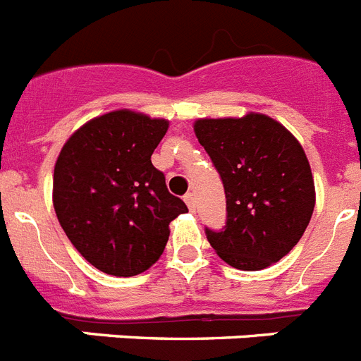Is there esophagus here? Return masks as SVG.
Returning <instances> with one entry per match:
<instances>
[{
  "label": "esophagus",
  "instance_id": "obj_1",
  "mask_svg": "<svg viewBox=\"0 0 361 361\" xmlns=\"http://www.w3.org/2000/svg\"><path fill=\"white\" fill-rule=\"evenodd\" d=\"M184 201H186V204H188V208H190V210H192V212L195 210V195H193L192 192L184 195Z\"/></svg>",
  "mask_w": 361,
  "mask_h": 361
}]
</instances>
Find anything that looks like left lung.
I'll use <instances>...</instances> for the list:
<instances>
[{"instance_id": "left-lung-1", "label": "left lung", "mask_w": 361, "mask_h": 361, "mask_svg": "<svg viewBox=\"0 0 361 361\" xmlns=\"http://www.w3.org/2000/svg\"><path fill=\"white\" fill-rule=\"evenodd\" d=\"M193 129L226 193V226L206 228L212 248L230 267L248 272L277 263L298 245L316 204L301 144L261 113L199 118Z\"/></svg>"}]
</instances>
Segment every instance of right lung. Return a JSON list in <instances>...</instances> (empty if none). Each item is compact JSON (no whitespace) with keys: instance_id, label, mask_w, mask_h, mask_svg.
<instances>
[{"instance_id":"right-lung-1","label":"right lung","mask_w":361,"mask_h":361,"mask_svg":"<svg viewBox=\"0 0 361 361\" xmlns=\"http://www.w3.org/2000/svg\"><path fill=\"white\" fill-rule=\"evenodd\" d=\"M168 126L137 111H111L76 129L58 155V221L76 250L109 276L131 277L155 264L169 223L188 212L151 164Z\"/></svg>"}]
</instances>
